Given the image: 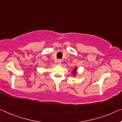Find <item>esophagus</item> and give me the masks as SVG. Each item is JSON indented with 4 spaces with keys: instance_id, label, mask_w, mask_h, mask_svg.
Instances as JSON below:
<instances>
[{
    "instance_id": "1",
    "label": "esophagus",
    "mask_w": 122,
    "mask_h": 122,
    "mask_svg": "<svg viewBox=\"0 0 122 122\" xmlns=\"http://www.w3.org/2000/svg\"><path fill=\"white\" fill-rule=\"evenodd\" d=\"M57 64H58V65H61V63H62V61H61V60H60V59L57 60Z\"/></svg>"
}]
</instances>
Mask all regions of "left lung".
<instances>
[{
  "label": "left lung",
  "instance_id": "left-lung-1",
  "mask_svg": "<svg viewBox=\"0 0 122 122\" xmlns=\"http://www.w3.org/2000/svg\"><path fill=\"white\" fill-rule=\"evenodd\" d=\"M72 73L73 74V76H76L77 73V67H74L73 70H72Z\"/></svg>",
  "mask_w": 122,
  "mask_h": 122
}]
</instances>
